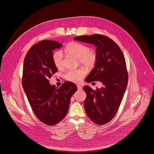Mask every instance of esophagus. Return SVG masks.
I'll list each match as a JSON object with an SVG mask.
<instances>
[{"label": "esophagus", "instance_id": "obj_1", "mask_svg": "<svg viewBox=\"0 0 154 154\" xmlns=\"http://www.w3.org/2000/svg\"><path fill=\"white\" fill-rule=\"evenodd\" d=\"M77 88H78V89H79V90H81V89H82V87L80 85H77Z\"/></svg>", "mask_w": 154, "mask_h": 154}]
</instances>
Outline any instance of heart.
Segmentation results:
<instances>
[{
	"mask_svg": "<svg viewBox=\"0 0 154 154\" xmlns=\"http://www.w3.org/2000/svg\"><path fill=\"white\" fill-rule=\"evenodd\" d=\"M89 47L80 43L73 42L67 44L64 48L66 54L78 58L81 64L88 67L95 66L97 60V54L94 50H89ZM54 65L60 69L63 66V57L60 51L55 52L52 55ZM85 75V71L82 69L68 71L65 74L66 80L74 82H79Z\"/></svg>",
	"mask_w": 154,
	"mask_h": 154,
	"instance_id": "heart-1",
	"label": "heart"
}]
</instances>
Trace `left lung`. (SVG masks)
<instances>
[{
  "mask_svg": "<svg viewBox=\"0 0 154 154\" xmlns=\"http://www.w3.org/2000/svg\"><path fill=\"white\" fill-rule=\"evenodd\" d=\"M74 40L96 47L97 60L85 80L99 81L103 87L96 90L88 86L83 87L87 94L84 107L93 122L106 124L116 115L127 87L128 73L124 55L117 44L104 35H83Z\"/></svg>",
  "mask_w": 154,
  "mask_h": 154,
  "instance_id": "1",
  "label": "left lung"
}]
</instances>
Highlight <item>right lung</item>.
<instances>
[{
	"instance_id": "obj_1",
	"label": "right lung",
	"mask_w": 154,
	"mask_h": 154,
	"mask_svg": "<svg viewBox=\"0 0 154 154\" xmlns=\"http://www.w3.org/2000/svg\"><path fill=\"white\" fill-rule=\"evenodd\" d=\"M62 45L54 40L40 41L31 47L23 60V90L36 117L49 126L57 124L65 117L70 99L77 90L70 81H65L59 88L49 83V78L58 71L52 61V52Z\"/></svg>"
}]
</instances>
